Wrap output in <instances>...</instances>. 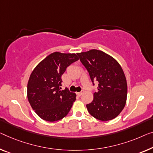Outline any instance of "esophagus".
I'll use <instances>...</instances> for the list:
<instances>
[{
  "label": "esophagus",
  "mask_w": 153,
  "mask_h": 153,
  "mask_svg": "<svg viewBox=\"0 0 153 153\" xmlns=\"http://www.w3.org/2000/svg\"><path fill=\"white\" fill-rule=\"evenodd\" d=\"M83 94V92H79V93H77V95H78V96H81Z\"/></svg>",
  "instance_id": "esophagus-1"
}]
</instances>
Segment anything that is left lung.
<instances>
[{
	"label": "left lung",
	"mask_w": 153,
	"mask_h": 153,
	"mask_svg": "<svg viewBox=\"0 0 153 153\" xmlns=\"http://www.w3.org/2000/svg\"><path fill=\"white\" fill-rule=\"evenodd\" d=\"M77 56L91 81L98 82V91L93 93V101L86 105L88 113L103 122L117 117L124 108L127 97L126 76L119 62L97 49L77 53Z\"/></svg>",
	"instance_id": "8db88e82"
}]
</instances>
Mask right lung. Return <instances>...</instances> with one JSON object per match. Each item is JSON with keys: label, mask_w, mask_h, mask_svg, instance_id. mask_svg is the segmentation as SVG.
I'll use <instances>...</instances> for the list:
<instances>
[{"label": "right lung", "mask_w": 153, "mask_h": 153, "mask_svg": "<svg viewBox=\"0 0 153 153\" xmlns=\"http://www.w3.org/2000/svg\"><path fill=\"white\" fill-rule=\"evenodd\" d=\"M77 53L54 52L34 68L27 83V98L43 120L56 122L69 113L76 94L61 90L62 75L71 64L78 60Z\"/></svg>", "instance_id": "1"}]
</instances>
